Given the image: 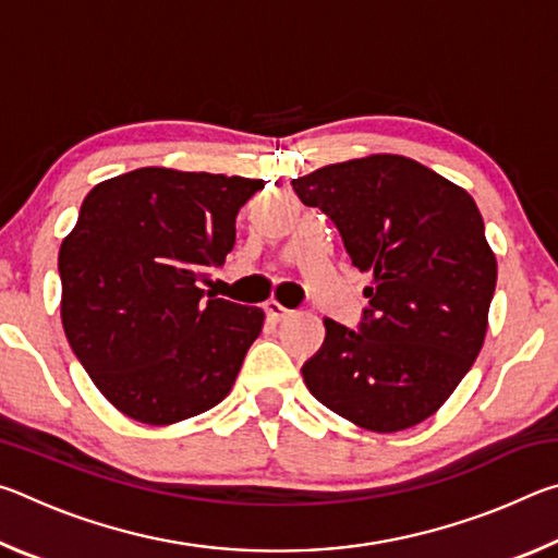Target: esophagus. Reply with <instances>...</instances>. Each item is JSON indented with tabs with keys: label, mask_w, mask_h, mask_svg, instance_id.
Returning a JSON list of instances; mask_svg holds the SVG:
<instances>
[{
	"label": "esophagus",
	"mask_w": 558,
	"mask_h": 558,
	"mask_svg": "<svg viewBox=\"0 0 558 558\" xmlns=\"http://www.w3.org/2000/svg\"><path fill=\"white\" fill-rule=\"evenodd\" d=\"M263 310H266L268 319H272V323H282V319L292 317V310H288L286 305H280L278 300H268L266 305H263Z\"/></svg>",
	"instance_id": "1"
}]
</instances>
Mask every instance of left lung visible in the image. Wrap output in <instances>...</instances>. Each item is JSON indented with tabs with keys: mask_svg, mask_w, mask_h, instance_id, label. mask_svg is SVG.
I'll list each match as a JSON object with an SVG mask.
<instances>
[{
	"mask_svg": "<svg viewBox=\"0 0 558 558\" xmlns=\"http://www.w3.org/2000/svg\"><path fill=\"white\" fill-rule=\"evenodd\" d=\"M342 233L364 288L362 332L325 319L302 366L310 393L374 433L418 426L450 399L487 335L497 258L465 189L401 155H369L292 179Z\"/></svg>",
	"mask_w": 558,
	"mask_h": 558,
	"instance_id": "8db88e82",
	"label": "left lung"
}]
</instances>
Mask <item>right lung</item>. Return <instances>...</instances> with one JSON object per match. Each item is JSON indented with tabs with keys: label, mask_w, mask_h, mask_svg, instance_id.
Listing matches in <instances>:
<instances>
[{
	"label": "right lung",
	"mask_w": 558,
	"mask_h": 558,
	"mask_svg": "<svg viewBox=\"0 0 558 558\" xmlns=\"http://www.w3.org/2000/svg\"><path fill=\"white\" fill-rule=\"evenodd\" d=\"M260 179L140 167L96 184L59 251L61 323L98 391L128 418L172 426L229 396L260 307L196 286L235 241Z\"/></svg>",
	"instance_id": "1"
}]
</instances>
